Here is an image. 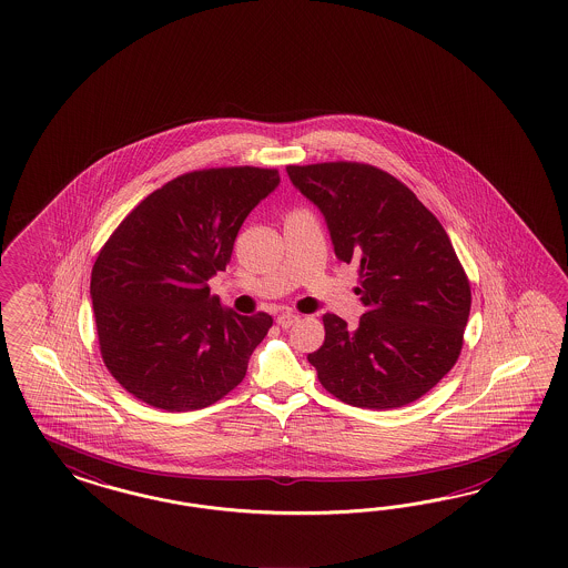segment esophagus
Returning a JSON list of instances; mask_svg holds the SVG:
<instances>
[{"label":"esophagus","instance_id":"esophagus-1","mask_svg":"<svg viewBox=\"0 0 568 568\" xmlns=\"http://www.w3.org/2000/svg\"><path fill=\"white\" fill-rule=\"evenodd\" d=\"M297 321H300V316L293 314V312H281V314L276 316V325L281 328H290L293 323H297Z\"/></svg>","mask_w":568,"mask_h":568}]
</instances>
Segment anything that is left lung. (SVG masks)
<instances>
[{
	"label": "left lung",
	"mask_w": 568,
	"mask_h": 568,
	"mask_svg": "<svg viewBox=\"0 0 568 568\" xmlns=\"http://www.w3.org/2000/svg\"><path fill=\"white\" fill-rule=\"evenodd\" d=\"M325 216L335 256L361 275L358 328L325 314V344L308 354L328 394L358 408H399L425 396L463 349L470 285L446 229L396 176L358 164L287 166Z\"/></svg>",
	"instance_id": "obj_1"
}]
</instances>
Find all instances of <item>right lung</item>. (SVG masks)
I'll return each mask as SVG.
<instances>
[{
    "label": "right lung",
    "mask_w": 568,
    "mask_h": 568,
    "mask_svg": "<svg viewBox=\"0 0 568 568\" xmlns=\"http://www.w3.org/2000/svg\"><path fill=\"white\" fill-rule=\"evenodd\" d=\"M278 183L275 169L187 172L150 193L105 241L91 273L93 316L103 364L129 394L190 413L243 381L273 318L223 308L207 281Z\"/></svg>",
    "instance_id": "obj_1"
}]
</instances>
